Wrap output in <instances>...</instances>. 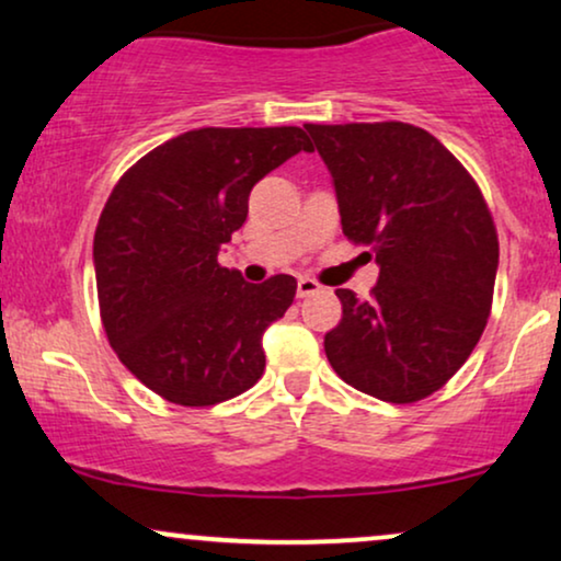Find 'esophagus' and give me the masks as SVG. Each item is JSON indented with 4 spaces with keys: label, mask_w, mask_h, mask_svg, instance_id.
Listing matches in <instances>:
<instances>
[{
    "label": "esophagus",
    "mask_w": 561,
    "mask_h": 561,
    "mask_svg": "<svg viewBox=\"0 0 561 561\" xmlns=\"http://www.w3.org/2000/svg\"><path fill=\"white\" fill-rule=\"evenodd\" d=\"M320 288L322 286L314 278H307V275H301L299 283H296V296H299V299H307V296L320 294Z\"/></svg>",
    "instance_id": "34e87169"
}]
</instances>
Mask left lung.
Instances as JSON below:
<instances>
[{
    "label": "left lung",
    "mask_w": 561,
    "mask_h": 561,
    "mask_svg": "<svg viewBox=\"0 0 561 561\" xmlns=\"http://www.w3.org/2000/svg\"><path fill=\"white\" fill-rule=\"evenodd\" d=\"M335 182L343 233L379 265L369 301L337 288L324 335L337 377L385 403H416L466 364L492 312L500 239L476 179L405 122L304 124Z\"/></svg>",
    "instance_id": "obj_1"
}]
</instances>
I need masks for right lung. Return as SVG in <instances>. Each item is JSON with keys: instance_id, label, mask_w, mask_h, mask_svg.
<instances>
[{"instance_id": "1", "label": "right lung", "mask_w": 561, "mask_h": 561, "mask_svg": "<svg viewBox=\"0 0 561 561\" xmlns=\"http://www.w3.org/2000/svg\"><path fill=\"white\" fill-rule=\"evenodd\" d=\"M312 150L301 127H203L124 171L95 226L101 322L114 354L156 396L205 408L265 371L262 333L294 304L296 280L260 286L218 262L244 226L249 192Z\"/></svg>"}]
</instances>
